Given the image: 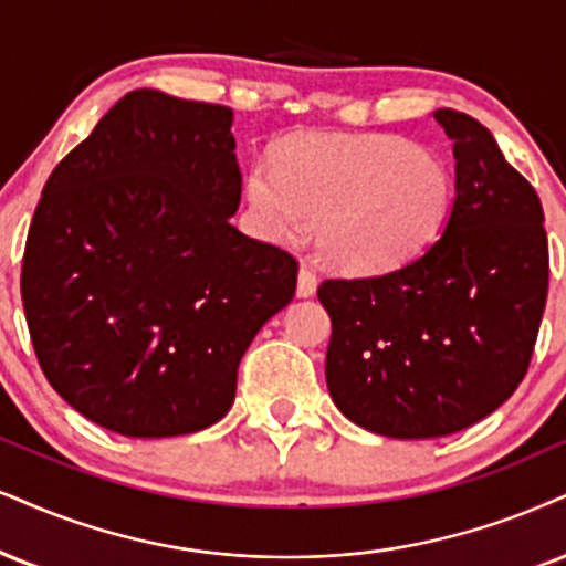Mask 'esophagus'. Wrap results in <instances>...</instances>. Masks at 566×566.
I'll list each match as a JSON object with an SVG mask.
<instances>
[{"label": "esophagus", "instance_id": "34e87169", "mask_svg": "<svg viewBox=\"0 0 566 566\" xmlns=\"http://www.w3.org/2000/svg\"><path fill=\"white\" fill-rule=\"evenodd\" d=\"M315 291H317V275L310 268H306V264H302V268H298L296 296L298 298H310V296H315Z\"/></svg>", "mask_w": 566, "mask_h": 566}]
</instances>
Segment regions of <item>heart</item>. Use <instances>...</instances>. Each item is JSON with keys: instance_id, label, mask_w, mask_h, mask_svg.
Instances as JSON below:
<instances>
[{"instance_id": "1", "label": "heart", "mask_w": 566, "mask_h": 566, "mask_svg": "<svg viewBox=\"0 0 566 566\" xmlns=\"http://www.w3.org/2000/svg\"><path fill=\"white\" fill-rule=\"evenodd\" d=\"M243 197L260 233L294 241L315 220L319 256L348 275L401 268L441 233L451 176L422 146L396 136L291 138L277 165L256 159Z\"/></svg>"}]
</instances>
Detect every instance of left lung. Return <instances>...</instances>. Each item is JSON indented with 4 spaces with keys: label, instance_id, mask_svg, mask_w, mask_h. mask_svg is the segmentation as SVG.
Here are the masks:
<instances>
[{
    "label": "left lung",
    "instance_id": "obj_1",
    "mask_svg": "<svg viewBox=\"0 0 566 566\" xmlns=\"http://www.w3.org/2000/svg\"><path fill=\"white\" fill-rule=\"evenodd\" d=\"M453 144V205L422 254L378 277L325 281V380L354 424L441 438L496 411L525 378L548 294L535 188L475 117L436 109Z\"/></svg>",
    "mask_w": 566,
    "mask_h": 566
}]
</instances>
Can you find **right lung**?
Wrapping results in <instances>:
<instances>
[{"mask_svg": "<svg viewBox=\"0 0 566 566\" xmlns=\"http://www.w3.org/2000/svg\"><path fill=\"white\" fill-rule=\"evenodd\" d=\"M230 107L130 91L54 167L33 212L20 294L39 365L120 436L220 422L243 352L294 298V256L230 226Z\"/></svg>", "mask_w": 566, "mask_h": 566, "instance_id": "obj_1", "label": "right lung"}]
</instances>
